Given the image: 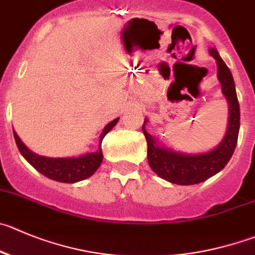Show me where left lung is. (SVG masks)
Segmentation results:
<instances>
[{"mask_svg": "<svg viewBox=\"0 0 255 255\" xmlns=\"http://www.w3.org/2000/svg\"><path fill=\"white\" fill-rule=\"evenodd\" d=\"M209 53L217 61L218 80L222 93L229 106V118L224 137L218 146L204 152H183L166 146L157 136H152L145 129L147 119L142 124V132L147 142V161L157 176L178 185H194L205 181L222 171L234 152L238 142L241 110L235 91L233 75L215 48Z\"/></svg>", "mask_w": 255, "mask_h": 255, "instance_id": "8db88e82", "label": "left lung"}]
</instances>
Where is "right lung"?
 Instances as JSON below:
<instances>
[{"instance_id": "1", "label": "right lung", "mask_w": 255, "mask_h": 255, "mask_svg": "<svg viewBox=\"0 0 255 255\" xmlns=\"http://www.w3.org/2000/svg\"><path fill=\"white\" fill-rule=\"evenodd\" d=\"M119 118L109 123L104 128L100 135V145L95 152H86L84 155L71 157H48L38 155L31 151L27 146L18 137L17 132L13 130V136L16 140V145L20 150L21 155L30 162L31 165L40 171L46 178L52 180L60 181V183H77V181L85 180L94 175L99 166L103 162V150H101V141L105 135L113 129L118 124Z\"/></svg>"}]
</instances>
